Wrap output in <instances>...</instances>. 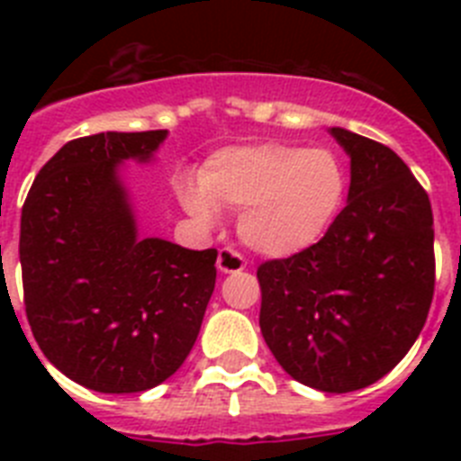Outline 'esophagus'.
<instances>
[{
	"label": "esophagus",
	"instance_id": "obj_1",
	"mask_svg": "<svg viewBox=\"0 0 461 461\" xmlns=\"http://www.w3.org/2000/svg\"><path fill=\"white\" fill-rule=\"evenodd\" d=\"M217 267L223 275H235V272H242L244 267H247V260H244L235 249H228L226 247V249L219 251Z\"/></svg>",
	"mask_w": 461,
	"mask_h": 461
}]
</instances>
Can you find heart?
<instances>
[{"label": "heart", "mask_w": 461, "mask_h": 461, "mask_svg": "<svg viewBox=\"0 0 461 461\" xmlns=\"http://www.w3.org/2000/svg\"><path fill=\"white\" fill-rule=\"evenodd\" d=\"M348 191L346 168L325 148L263 142L212 154L198 182L180 186L191 217L217 221L219 207L240 210L247 247L272 258L303 254L328 235Z\"/></svg>", "instance_id": "b5f03b06"}]
</instances>
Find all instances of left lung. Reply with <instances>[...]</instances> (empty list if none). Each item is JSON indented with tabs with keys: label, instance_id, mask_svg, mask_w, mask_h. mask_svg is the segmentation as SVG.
Listing matches in <instances>:
<instances>
[{
	"label": "left lung",
	"instance_id": "left-lung-1",
	"mask_svg": "<svg viewBox=\"0 0 461 461\" xmlns=\"http://www.w3.org/2000/svg\"><path fill=\"white\" fill-rule=\"evenodd\" d=\"M348 203L319 244L258 267L260 332L284 372L321 393L383 378L420 335L434 295L429 195L390 148L341 126Z\"/></svg>",
	"mask_w": 461,
	"mask_h": 461
}]
</instances>
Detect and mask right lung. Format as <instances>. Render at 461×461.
Listing matches in <instances>:
<instances>
[{
  "label": "right lung",
  "instance_id": "1",
  "mask_svg": "<svg viewBox=\"0 0 461 461\" xmlns=\"http://www.w3.org/2000/svg\"><path fill=\"white\" fill-rule=\"evenodd\" d=\"M168 131L67 142L20 219L24 312L43 356L96 393L149 390L182 367L217 281V249L138 235L122 164L152 161Z\"/></svg>",
  "mask_w": 461,
  "mask_h": 461
}]
</instances>
